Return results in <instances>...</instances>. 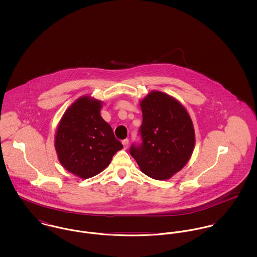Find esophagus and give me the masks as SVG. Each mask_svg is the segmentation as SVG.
I'll list each match as a JSON object with an SVG mask.
<instances>
[{
    "label": "esophagus",
    "mask_w": 257,
    "mask_h": 257,
    "mask_svg": "<svg viewBox=\"0 0 257 257\" xmlns=\"http://www.w3.org/2000/svg\"><path fill=\"white\" fill-rule=\"evenodd\" d=\"M121 144H122V146H123V148H127V147H128V140H127V139L123 140V141L121 142Z\"/></svg>",
    "instance_id": "1"
}]
</instances>
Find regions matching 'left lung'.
I'll list each match as a JSON object with an SVG mask.
<instances>
[{
  "label": "left lung",
  "instance_id": "1",
  "mask_svg": "<svg viewBox=\"0 0 257 257\" xmlns=\"http://www.w3.org/2000/svg\"><path fill=\"white\" fill-rule=\"evenodd\" d=\"M142 144L130 148L141 170L150 178L167 180L180 171L195 147L192 119L173 97L152 91L140 103Z\"/></svg>",
  "mask_w": 257,
  "mask_h": 257
}]
</instances>
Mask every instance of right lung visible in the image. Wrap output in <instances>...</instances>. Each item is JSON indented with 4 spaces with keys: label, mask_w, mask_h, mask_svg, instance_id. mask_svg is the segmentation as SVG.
Returning a JSON list of instances; mask_svg holds the SVG:
<instances>
[{
    "label": "right lung",
    "mask_w": 257,
    "mask_h": 257,
    "mask_svg": "<svg viewBox=\"0 0 257 257\" xmlns=\"http://www.w3.org/2000/svg\"><path fill=\"white\" fill-rule=\"evenodd\" d=\"M102 102L89 96L76 100L64 112L55 135V149L62 166L88 179L102 172L122 148L110 124L100 114Z\"/></svg>",
    "instance_id": "right-lung-1"
}]
</instances>
